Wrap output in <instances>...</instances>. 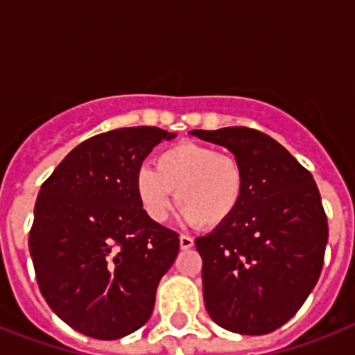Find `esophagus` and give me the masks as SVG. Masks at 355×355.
<instances>
[{
	"label": "esophagus",
	"mask_w": 355,
	"mask_h": 355,
	"mask_svg": "<svg viewBox=\"0 0 355 355\" xmlns=\"http://www.w3.org/2000/svg\"><path fill=\"white\" fill-rule=\"evenodd\" d=\"M180 247L183 250L192 249V247H193V238L192 236H187V234H181V236H180Z\"/></svg>",
	"instance_id": "esophagus-1"
}]
</instances>
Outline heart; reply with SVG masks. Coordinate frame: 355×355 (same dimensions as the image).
<instances>
[{"mask_svg":"<svg viewBox=\"0 0 355 355\" xmlns=\"http://www.w3.org/2000/svg\"><path fill=\"white\" fill-rule=\"evenodd\" d=\"M245 188V171L234 156L196 142L162 150L155 168L142 167L135 178V190L149 218L165 220L175 192L184 220L205 227H220L231 220Z\"/></svg>","mask_w":355,"mask_h":355,"instance_id":"obj_1","label":"heart"}]
</instances>
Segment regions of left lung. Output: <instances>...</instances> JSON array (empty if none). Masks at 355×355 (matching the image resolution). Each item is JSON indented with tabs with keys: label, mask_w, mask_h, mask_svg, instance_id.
I'll return each instance as SVG.
<instances>
[{
	"label": "left lung",
	"mask_w": 355,
	"mask_h": 355,
	"mask_svg": "<svg viewBox=\"0 0 355 355\" xmlns=\"http://www.w3.org/2000/svg\"><path fill=\"white\" fill-rule=\"evenodd\" d=\"M190 135L231 150L247 180L233 218L196 240L206 311L231 332L268 334L299 311L322 272L329 225L318 187L261 131L234 126Z\"/></svg>",
	"instance_id": "left-lung-1"
}]
</instances>
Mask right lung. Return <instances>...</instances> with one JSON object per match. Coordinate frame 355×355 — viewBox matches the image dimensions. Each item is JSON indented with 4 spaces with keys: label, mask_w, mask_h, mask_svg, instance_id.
<instances>
[{
    "label": "right lung",
    "mask_w": 355,
    "mask_h": 355,
    "mask_svg": "<svg viewBox=\"0 0 355 355\" xmlns=\"http://www.w3.org/2000/svg\"><path fill=\"white\" fill-rule=\"evenodd\" d=\"M175 133L121 128L85 140L40 187L30 231L37 283L55 315L85 336L119 340L155 309L180 238L147 216L135 178Z\"/></svg>",
    "instance_id": "right-lung-1"
}]
</instances>
